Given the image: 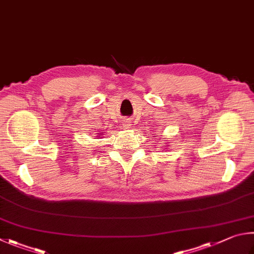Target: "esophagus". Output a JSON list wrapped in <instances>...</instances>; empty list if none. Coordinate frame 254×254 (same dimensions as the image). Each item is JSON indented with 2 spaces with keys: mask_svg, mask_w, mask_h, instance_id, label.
<instances>
[{
  "mask_svg": "<svg viewBox=\"0 0 254 254\" xmlns=\"http://www.w3.org/2000/svg\"><path fill=\"white\" fill-rule=\"evenodd\" d=\"M131 120H128V119H127V120H123V122H122V126L126 127V128H128L131 127Z\"/></svg>",
  "mask_w": 254,
  "mask_h": 254,
  "instance_id": "obj_1",
  "label": "esophagus"
}]
</instances>
